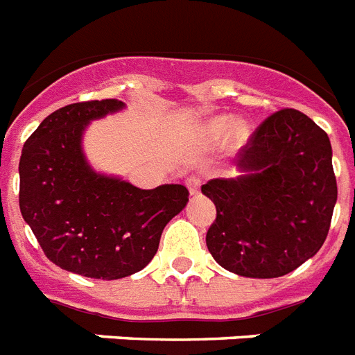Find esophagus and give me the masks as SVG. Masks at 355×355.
I'll return each instance as SVG.
<instances>
[{
    "mask_svg": "<svg viewBox=\"0 0 355 355\" xmlns=\"http://www.w3.org/2000/svg\"><path fill=\"white\" fill-rule=\"evenodd\" d=\"M186 184H187V189H189V193H191V195H198V189H200V178L193 175V177L187 178Z\"/></svg>",
    "mask_w": 355,
    "mask_h": 355,
    "instance_id": "obj_1",
    "label": "esophagus"
}]
</instances>
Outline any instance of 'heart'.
Returning a JSON list of instances; mask_svg holds the SVG:
<instances>
[{"label": "heart", "mask_w": 355, "mask_h": 355, "mask_svg": "<svg viewBox=\"0 0 355 355\" xmlns=\"http://www.w3.org/2000/svg\"><path fill=\"white\" fill-rule=\"evenodd\" d=\"M229 135V139L233 142H242L247 139V126L243 122H233L229 121V117H214L207 121L198 132V139L202 144L214 146L218 144L222 139Z\"/></svg>", "instance_id": "1"}]
</instances>
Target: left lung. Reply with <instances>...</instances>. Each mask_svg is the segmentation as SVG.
Listing matches in <instances>:
<instances>
[{"instance_id": "1", "label": "left lung", "mask_w": 355, "mask_h": 355, "mask_svg": "<svg viewBox=\"0 0 355 355\" xmlns=\"http://www.w3.org/2000/svg\"><path fill=\"white\" fill-rule=\"evenodd\" d=\"M236 166L243 175L202 186L216 205L207 249L238 276L293 272L321 249L338 200L329 135L305 113L284 108L256 128Z\"/></svg>"}]
</instances>
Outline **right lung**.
I'll return each mask as SVG.
<instances>
[{
  "instance_id": "1",
  "label": "right lung",
  "mask_w": 355,
  "mask_h": 355,
  "mask_svg": "<svg viewBox=\"0 0 355 355\" xmlns=\"http://www.w3.org/2000/svg\"><path fill=\"white\" fill-rule=\"evenodd\" d=\"M124 108L117 99L55 110L28 137L19 159V209L50 261L95 279L142 270L166 223L186 207L180 184L139 189L90 168L83 153L88 122Z\"/></svg>"
}]
</instances>
